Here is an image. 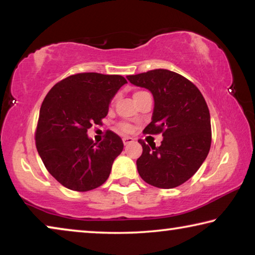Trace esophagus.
Wrapping results in <instances>:
<instances>
[{"label": "esophagus", "instance_id": "1", "mask_svg": "<svg viewBox=\"0 0 255 255\" xmlns=\"http://www.w3.org/2000/svg\"><path fill=\"white\" fill-rule=\"evenodd\" d=\"M123 141H124V145H128V144L132 143L133 138H132V137H128V136L123 137Z\"/></svg>", "mask_w": 255, "mask_h": 255}]
</instances>
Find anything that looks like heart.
Returning a JSON list of instances; mask_svg holds the SVG:
<instances>
[{"label": "heart", "instance_id": "b5f03b06", "mask_svg": "<svg viewBox=\"0 0 255 255\" xmlns=\"http://www.w3.org/2000/svg\"><path fill=\"white\" fill-rule=\"evenodd\" d=\"M144 93H146V92L145 91H141V90H137V91L133 92V99H135V100H136L137 98H139L140 96H143ZM115 100H116V98L112 99L111 103H114ZM118 127H119L120 130H122L123 132H126V133L131 132V130H132V126H131L130 124H128V123H120L118 125Z\"/></svg>", "mask_w": 255, "mask_h": 255}]
</instances>
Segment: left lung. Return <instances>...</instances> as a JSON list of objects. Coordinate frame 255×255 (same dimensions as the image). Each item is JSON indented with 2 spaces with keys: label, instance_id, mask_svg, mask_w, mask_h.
Masks as SVG:
<instances>
[{
  "label": "left lung",
  "instance_id": "1",
  "mask_svg": "<svg viewBox=\"0 0 255 255\" xmlns=\"http://www.w3.org/2000/svg\"><path fill=\"white\" fill-rule=\"evenodd\" d=\"M128 81L148 89L154 97L152 122L144 133H162L161 146H143L137 170L146 183L156 188L179 187L196 173L209 153L211 125L208 106L199 89L169 70L128 75Z\"/></svg>",
  "mask_w": 255,
  "mask_h": 255
}]
</instances>
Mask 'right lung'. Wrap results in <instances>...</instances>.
Wrapping results in <instances>:
<instances>
[{
  "label": "right lung",
  "mask_w": 255,
  "mask_h": 255,
  "mask_svg": "<svg viewBox=\"0 0 255 255\" xmlns=\"http://www.w3.org/2000/svg\"><path fill=\"white\" fill-rule=\"evenodd\" d=\"M126 83L122 75L79 73L47 93L34 139L47 171L64 187L89 191L109 178L112 163L123 152L122 138L107 130L105 139L94 143L86 132L102 125L112 97Z\"/></svg>",
  "instance_id": "right-lung-1"
}]
</instances>
